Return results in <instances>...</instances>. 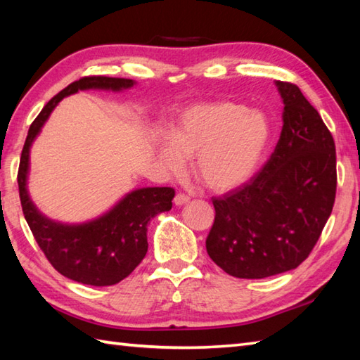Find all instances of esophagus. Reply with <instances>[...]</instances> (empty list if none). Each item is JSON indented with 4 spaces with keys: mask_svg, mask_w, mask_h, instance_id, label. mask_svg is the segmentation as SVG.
Instances as JSON below:
<instances>
[{
    "mask_svg": "<svg viewBox=\"0 0 360 360\" xmlns=\"http://www.w3.org/2000/svg\"><path fill=\"white\" fill-rule=\"evenodd\" d=\"M190 201V196H187V195H184V193H178L174 196V204L176 205H184V204H187Z\"/></svg>",
    "mask_w": 360,
    "mask_h": 360,
    "instance_id": "obj_1",
    "label": "esophagus"
}]
</instances>
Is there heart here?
<instances>
[{"instance_id":"1","label":"heart","mask_w":360,"mask_h":360,"mask_svg":"<svg viewBox=\"0 0 360 360\" xmlns=\"http://www.w3.org/2000/svg\"><path fill=\"white\" fill-rule=\"evenodd\" d=\"M269 136L262 111L233 102L198 103L181 114L172 136L159 143V160L176 172L186 156L195 155L198 178L213 190H229L254 174Z\"/></svg>"}]
</instances>
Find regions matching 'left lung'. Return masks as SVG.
Instances as JSON below:
<instances>
[{
    "label": "left lung",
    "instance_id": "obj_1",
    "mask_svg": "<svg viewBox=\"0 0 360 360\" xmlns=\"http://www.w3.org/2000/svg\"><path fill=\"white\" fill-rule=\"evenodd\" d=\"M283 128L264 167L246 184L213 198L205 248L236 278H266L304 262L333 212L338 187L330 129L300 88L277 82Z\"/></svg>",
    "mask_w": 360,
    "mask_h": 360
}]
</instances>
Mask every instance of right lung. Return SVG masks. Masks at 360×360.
Wrapping results in <instances>:
<instances>
[{
    "instance_id": "add662e5",
    "label": "right lung",
    "mask_w": 360,
    "mask_h": 360,
    "mask_svg": "<svg viewBox=\"0 0 360 360\" xmlns=\"http://www.w3.org/2000/svg\"><path fill=\"white\" fill-rule=\"evenodd\" d=\"M129 79L89 75L72 82L44 105L32 122L21 151L18 190L22 213L48 262L65 277L91 286H111L131 274L148 250L147 224L159 213L172 209V187L137 188L120 200L103 217L83 224H62L48 219L30 201L26 181L29 151L49 114L63 97L83 89H128Z\"/></svg>"
}]
</instances>
